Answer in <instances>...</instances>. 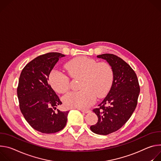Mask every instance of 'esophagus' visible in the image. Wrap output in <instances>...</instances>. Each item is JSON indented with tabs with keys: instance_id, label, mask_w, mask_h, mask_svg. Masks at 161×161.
Here are the masks:
<instances>
[{
	"instance_id": "obj_1",
	"label": "esophagus",
	"mask_w": 161,
	"mask_h": 161,
	"mask_svg": "<svg viewBox=\"0 0 161 161\" xmlns=\"http://www.w3.org/2000/svg\"><path fill=\"white\" fill-rule=\"evenodd\" d=\"M82 113H90V110H84V109H79Z\"/></svg>"
}]
</instances>
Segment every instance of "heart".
<instances>
[{
    "label": "heart",
    "instance_id": "heart-1",
    "mask_svg": "<svg viewBox=\"0 0 161 161\" xmlns=\"http://www.w3.org/2000/svg\"><path fill=\"white\" fill-rule=\"evenodd\" d=\"M72 77H82L78 92H71L63 98L69 108L85 109L92 106L98 98L109 91L113 79L111 67L106 63H98L93 59L83 58L69 61L65 66ZM51 86L57 92L64 93L70 87L69 77L61 70L53 69L49 75Z\"/></svg>",
    "mask_w": 161,
    "mask_h": 161
}]
</instances>
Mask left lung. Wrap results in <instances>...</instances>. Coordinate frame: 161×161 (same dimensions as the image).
<instances>
[{"label": "left lung", "instance_id": "obj_1", "mask_svg": "<svg viewBox=\"0 0 161 161\" xmlns=\"http://www.w3.org/2000/svg\"><path fill=\"white\" fill-rule=\"evenodd\" d=\"M97 58L109 63L113 80L108 95L98 105L99 108L93 111L98 119L90 129L97 134L108 135L119 129L129 119L136 108L140 87L134 71L122 59L111 53ZM105 104L110 105L105 107Z\"/></svg>", "mask_w": 161, "mask_h": 161}]
</instances>
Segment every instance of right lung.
Returning <instances> with one entry per match:
<instances>
[{
    "label": "right lung",
    "mask_w": 161,
    "mask_h": 161,
    "mask_svg": "<svg viewBox=\"0 0 161 161\" xmlns=\"http://www.w3.org/2000/svg\"><path fill=\"white\" fill-rule=\"evenodd\" d=\"M64 56L50 52L36 58L26 64L19 78L17 95L20 111L30 125L42 133L59 132L67 122L69 111H54L62 102L48 82L53 66Z\"/></svg>",
    "instance_id": "1"
}]
</instances>
